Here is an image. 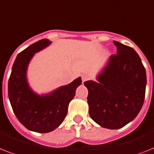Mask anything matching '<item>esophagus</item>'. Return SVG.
<instances>
[{
  "instance_id": "1",
  "label": "esophagus",
  "mask_w": 154,
  "mask_h": 154,
  "mask_svg": "<svg viewBox=\"0 0 154 154\" xmlns=\"http://www.w3.org/2000/svg\"><path fill=\"white\" fill-rule=\"evenodd\" d=\"M82 82H86V81L89 80V76H87V75H82Z\"/></svg>"
}]
</instances>
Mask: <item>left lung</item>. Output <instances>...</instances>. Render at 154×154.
<instances>
[{"mask_svg":"<svg viewBox=\"0 0 154 154\" xmlns=\"http://www.w3.org/2000/svg\"><path fill=\"white\" fill-rule=\"evenodd\" d=\"M117 54L110 57L97 81L84 85L89 94V112L104 128L117 129L132 122L140 112L146 94V69L133 48L114 41Z\"/></svg>","mask_w":154,"mask_h":154,"instance_id":"1","label":"left lung"}]
</instances>
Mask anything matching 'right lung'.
<instances>
[{"label":"right lung","instance_id":"right-lung-1","mask_svg":"<svg viewBox=\"0 0 154 154\" xmlns=\"http://www.w3.org/2000/svg\"><path fill=\"white\" fill-rule=\"evenodd\" d=\"M50 43L48 39L40 40L20 52L13 63L8 84V98L18 121L26 129L42 134L53 131L62 123L69 103L82 84L78 77L47 95L40 96L32 91L26 79L28 65L35 53Z\"/></svg>","mask_w":154,"mask_h":154}]
</instances>
